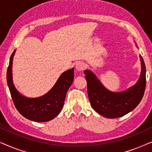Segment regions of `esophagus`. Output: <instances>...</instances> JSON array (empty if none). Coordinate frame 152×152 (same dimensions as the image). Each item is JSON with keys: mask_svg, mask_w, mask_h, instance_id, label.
I'll return each mask as SVG.
<instances>
[{"mask_svg": "<svg viewBox=\"0 0 152 152\" xmlns=\"http://www.w3.org/2000/svg\"><path fill=\"white\" fill-rule=\"evenodd\" d=\"M84 68H85V64L82 61L77 62L75 65L76 70H78V71H82V70H84Z\"/></svg>", "mask_w": 152, "mask_h": 152, "instance_id": "esophagus-1", "label": "esophagus"}]
</instances>
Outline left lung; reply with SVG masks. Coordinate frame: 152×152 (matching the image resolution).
I'll return each mask as SVG.
<instances>
[{
	"label": "left lung",
	"instance_id": "8db88e82",
	"mask_svg": "<svg viewBox=\"0 0 152 152\" xmlns=\"http://www.w3.org/2000/svg\"><path fill=\"white\" fill-rule=\"evenodd\" d=\"M140 59L141 72L138 81L134 86L120 92L108 90L94 72L84 70L89 100L97 113L107 118H117L129 113L138 105L146 86V68L140 55Z\"/></svg>",
	"mask_w": 152,
	"mask_h": 152
}]
</instances>
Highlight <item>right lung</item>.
<instances>
[{
  "label": "right lung",
  "mask_w": 152,
  "mask_h": 152,
  "mask_svg": "<svg viewBox=\"0 0 152 152\" xmlns=\"http://www.w3.org/2000/svg\"><path fill=\"white\" fill-rule=\"evenodd\" d=\"M16 50L10 59L7 71V82L12 98L18 111L27 119L34 122H48L61 111L66 93L74 79V68L64 72L55 84L42 96L31 98L23 95L16 88L12 78V64Z\"/></svg>",
  "instance_id": "1"
}]
</instances>
